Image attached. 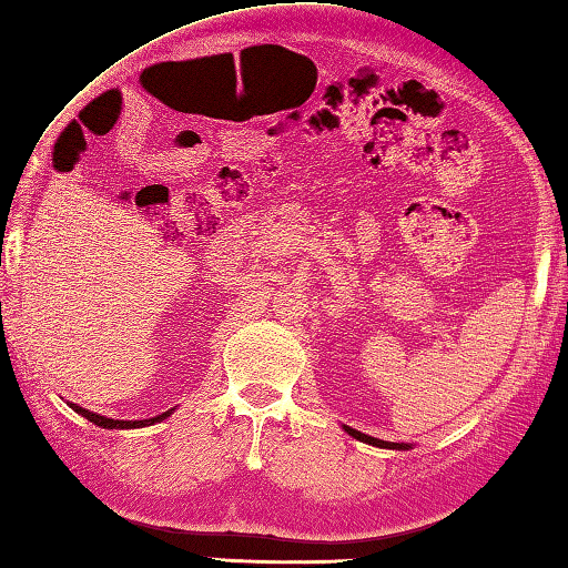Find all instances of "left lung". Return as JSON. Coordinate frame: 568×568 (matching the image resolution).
Wrapping results in <instances>:
<instances>
[{
  "mask_svg": "<svg viewBox=\"0 0 568 568\" xmlns=\"http://www.w3.org/2000/svg\"><path fill=\"white\" fill-rule=\"evenodd\" d=\"M345 432H347V435H353L355 439H359V442H367V445H373V447H385V449H409V445H402V442L375 439V437H369V435H363V432H357V429H353V427H345Z\"/></svg>",
  "mask_w": 568,
  "mask_h": 568,
  "instance_id": "obj_1",
  "label": "left lung"
}]
</instances>
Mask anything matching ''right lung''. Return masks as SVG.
<instances>
[{
    "label": "right lung",
    "instance_id": "obj_1",
    "mask_svg": "<svg viewBox=\"0 0 568 568\" xmlns=\"http://www.w3.org/2000/svg\"><path fill=\"white\" fill-rule=\"evenodd\" d=\"M74 407V412H79V415H84L89 422H94V425H99V427H106V429H131V427H146V425H153V422H161V419H166L171 412H163V415H159V417H151V419H133V422H123V419H109V417H101V415H94V412H89V409H84V407H77V405H71Z\"/></svg>",
    "mask_w": 568,
    "mask_h": 568
}]
</instances>
